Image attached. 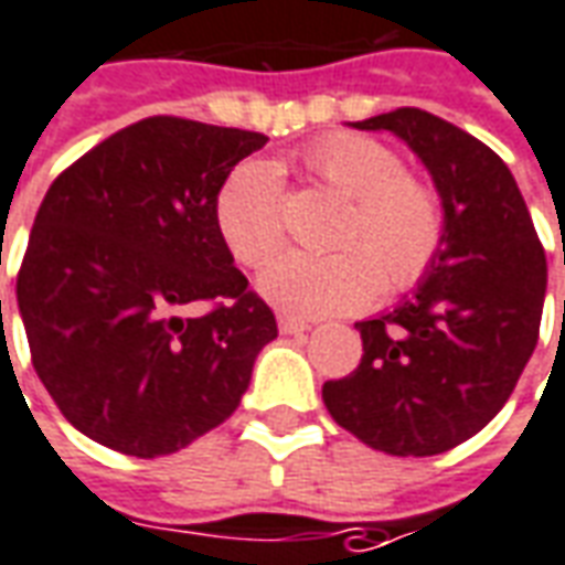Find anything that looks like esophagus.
Returning a JSON list of instances; mask_svg holds the SVG:
<instances>
[{"mask_svg": "<svg viewBox=\"0 0 565 565\" xmlns=\"http://www.w3.org/2000/svg\"><path fill=\"white\" fill-rule=\"evenodd\" d=\"M309 327H311L309 321L294 318V315H281V318H278V330H281V333H287V337H294V333H306Z\"/></svg>", "mask_w": 565, "mask_h": 565, "instance_id": "obj_1", "label": "esophagus"}]
</instances>
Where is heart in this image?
Wrapping results in <instances>:
<instances>
[{
	"label": "heart",
	"mask_w": 565,
	"mask_h": 565,
	"mask_svg": "<svg viewBox=\"0 0 565 565\" xmlns=\"http://www.w3.org/2000/svg\"><path fill=\"white\" fill-rule=\"evenodd\" d=\"M302 171L349 199L330 254H281L259 275V290L290 315H342L382 290H409L434 269L447 242L440 192L406 171L392 146L366 134H327L299 152ZM228 254L263 266L284 242V189L269 161H244L214 201Z\"/></svg>",
	"instance_id": "b5f03b06"
}]
</instances>
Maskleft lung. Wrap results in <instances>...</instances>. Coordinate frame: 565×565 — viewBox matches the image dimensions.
Segmentation results:
<instances>
[{"label":"left lung","mask_w":565,"mask_h":565,"mask_svg":"<svg viewBox=\"0 0 565 565\" xmlns=\"http://www.w3.org/2000/svg\"><path fill=\"white\" fill-rule=\"evenodd\" d=\"M392 131L431 171L447 242L416 294L354 323L361 364L323 382L330 416L388 456H437L504 406L535 351L547 259L514 177L487 143L416 106L354 121Z\"/></svg>","instance_id":"obj_1"}]
</instances>
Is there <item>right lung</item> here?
<instances>
[{"label":"right lung","instance_id":"obj_1","mask_svg":"<svg viewBox=\"0 0 565 565\" xmlns=\"http://www.w3.org/2000/svg\"><path fill=\"white\" fill-rule=\"evenodd\" d=\"M266 140L152 116L51 183L18 306L35 373L90 440L137 459L171 456L242 404L278 323L232 266L214 201Z\"/></svg>","mask_w":565,"mask_h":565}]
</instances>
